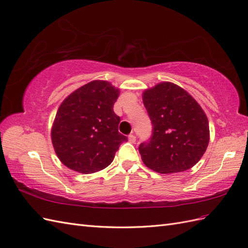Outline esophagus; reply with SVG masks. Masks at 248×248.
I'll return each instance as SVG.
<instances>
[{
	"label": "esophagus",
	"mask_w": 248,
	"mask_h": 248,
	"mask_svg": "<svg viewBox=\"0 0 248 248\" xmlns=\"http://www.w3.org/2000/svg\"><path fill=\"white\" fill-rule=\"evenodd\" d=\"M129 141H130L131 143H135V141H136V136H135L134 134H130V135H129Z\"/></svg>",
	"instance_id": "esophagus-1"
}]
</instances>
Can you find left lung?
<instances>
[{
	"instance_id": "left-lung-1",
	"label": "left lung",
	"mask_w": 248,
	"mask_h": 248,
	"mask_svg": "<svg viewBox=\"0 0 248 248\" xmlns=\"http://www.w3.org/2000/svg\"><path fill=\"white\" fill-rule=\"evenodd\" d=\"M142 100L153 124L150 140L138 148L143 163L161 174L193 168L209 141L208 120L202 108L185 89L169 81L145 90Z\"/></svg>"
}]
</instances>
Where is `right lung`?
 Wrapping results in <instances>:
<instances>
[{"mask_svg":"<svg viewBox=\"0 0 248 248\" xmlns=\"http://www.w3.org/2000/svg\"><path fill=\"white\" fill-rule=\"evenodd\" d=\"M119 90L109 81L93 80L61 104L51 130L59 159L81 174L104 170L113 161L126 136L118 132L120 117L113 111Z\"/></svg>","mask_w":248,"mask_h":248,"instance_id":"right-lung-1","label":"right lung"}]
</instances>
